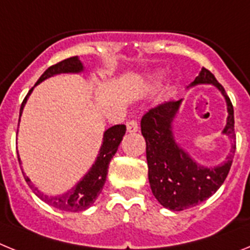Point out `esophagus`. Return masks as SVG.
<instances>
[{"label":"esophagus","mask_w":250,"mask_h":250,"mask_svg":"<svg viewBox=\"0 0 250 250\" xmlns=\"http://www.w3.org/2000/svg\"><path fill=\"white\" fill-rule=\"evenodd\" d=\"M126 129L129 132H136L139 130V124L136 120H129L126 123Z\"/></svg>","instance_id":"esophagus-1"}]
</instances>
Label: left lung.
Listing matches in <instances>:
<instances>
[{
	"label": "left lung",
	"mask_w": 250,
	"mask_h": 250,
	"mask_svg": "<svg viewBox=\"0 0 250 250\" xmlns=\"http://www.w3.org/2000/svg\"><path fill=\"white\" fill-rule=\"evenodd\" d=\"M200 83L214 85L227 101L228 118L223 134L231 138L233 144L223 164L203 167L178 145L173 135V121L182 99L158 105L141 119V134L146 141L150 188L158 202L174 211L195 207L213 195L228 176L235 152L234 110L230 99L214 75L204 67L190 86Z\"/></svg>",
	"instance_id": "left-lung-1"
}]
</instances>
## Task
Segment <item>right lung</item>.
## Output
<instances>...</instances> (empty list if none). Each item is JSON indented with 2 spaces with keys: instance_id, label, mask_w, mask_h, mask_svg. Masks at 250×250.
<instances>
[{
  "instance_id": "add662e5",
  "label": "right lung",
  "mask_w": 250,
  "mask_h": 250,
  "mask_svg": "<svg viewBox=\"0 0 250 250\" xmlns=\"http://www.w3.org/2000/svg\"><path fill=\"white\" fill-rule=\"evenodd\" d=\"M83 70V66L81 63L80 59L77 56L68 57V59L62 60L61 62H57L56 65H52L41 75L35 86L39 85L40 83H42L43 80L48 79V77L54 76L57 74H79ZM34 86V87H35ZM34 87L28 91L26 95V98L23 99L21 104V109H20V116L22 114V110L25 107L26 103H27L28 96L31 95ZM126 131V126L125 125H115V126L109 127L104 132L103 138V145L100 147V151L98 154V158L95 160V164L90 167V170L86 173V175L81 179L80 182L77 183L72 189L66 191L62 195H56V196H48L43 194L42 191H40L30 179L23 174L25 176L26 183L28 187L32 189L35 194L39 196L40 199L47 203L51 207L60 209L63 211H81L85 210L87 208L91 207L99 194L103 190V187L106 182V175H107V169H109V164L111 161L112 156L115 155V152L118 151V147L120 145L123 136L125 135ZM17 158H19L20 167H21V159H20L19 152H17Z\"/></svg>"
}]
</instances>
